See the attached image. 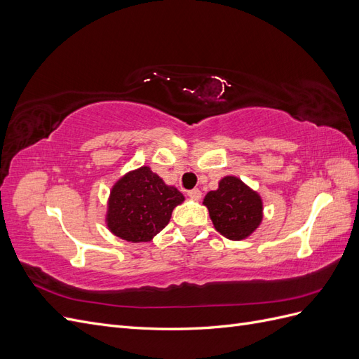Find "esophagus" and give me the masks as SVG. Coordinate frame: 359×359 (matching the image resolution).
<instances>
[{"label": "esophagus", "instance_id": "obj_1", "mask_svg": "<svg viewBox=\"0 0 359 359\" xmlns=\"http://www.w3.org/2000/svg\"><path fill=\"white\" fill-rule=\"evenodd\" d=\"M189 198L193 199V201H201L202 193H201V190H198V189H193V190L189 191Z\"/></svg>", "mask_w": 359, "mask_h": 359}]
</instances>
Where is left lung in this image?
Instances as JSON below:
<instances>
[{
  "mask_svg": "<svg viewBox=\"0 0 359 359\" xmlns=\"http://www.w3.org/2000/svg\"><path fill=\"white\" fill-rule=\"evenodd\" d=\"M203 205L210 211L215 231L232 241L245 240L264 219L260 194L233 175L222 178L219 189L206 193Z\"/></svg>",
  "mask_w": 359,
  "mask_h": 359,
  "instance_id": "left-lung-1",
  "label": "left lung"
}]
</instances>
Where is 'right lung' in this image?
<instances>
[{"label": "right lung", "instance_id": "add662e5", "mask_svg": "<svg viewBox=\"0 0 359 359\" xmlns=\"http://www.w3.org/2000/svg\"><path fill=\"white\" fill-rule=\"evenodd\" d=\"M184 194L168 186L149 166L127 172L111 189L106 226L128 243H148L168 226L172 211Z\"/></svg>", "mask_w": 359, "mask_h": 359}]
</instances>
